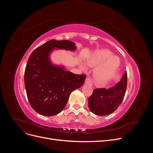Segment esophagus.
Returning <instances> with one entry per match:
<instances>
[{"mask_svg": "<svg viewBox=\"0 0 153 153\" xmlns=\"http://www.w3.org/2000/svg\"><path fill=\"white\" fill-rule=\"evenodd\" d=\"M85 84H88V85H92V80L91 79V78L89 77H87L86 79H85Z\"/></svg>", "mask_w": 153, "mask_h": 153, "instance_id": "obj_1", "label": "esophagus"}]
</instances>
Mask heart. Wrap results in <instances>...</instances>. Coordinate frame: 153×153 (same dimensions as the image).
Listing matches in <instances>:
<instances>
[{"mask_svg":"<svg viewBox=\"0 0 153 153\" xmlns=\"http://www.w3.org/2000/svg\"><path fill=\"white\" fill-rule=\"evenodd\" d=\"M92 66H98L95 70V76L101 80H108L116 73L120 64L119 59L116 56H112V53L109 50L98 51L87 62ZM82 68L85 69V66Z\"/></svg>","mask_w":153,"mask_h":153,"instance_id":"1","label":"heart"}]
</instances>
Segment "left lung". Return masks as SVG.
<instances>
[{"mask_svg":"<svg viewBox=\"0 0 153 153\" xmlns=\"http://www.w3.org/2000/svg\"><path fill=\"white\" fill-rule=\"evenodd\" d=\"M127 73H125L116 85L108 89H95L89 97V107L91 112L98 115H108L121 104L127 87Z\"/></svg>","mask_w":153,"mask_h":153,"instance_id":"obj_1","label":"left lung"}]
</instances>
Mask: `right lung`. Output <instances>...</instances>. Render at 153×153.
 Returning <instances> with one entry per match:
<instances>
[{
    "label": "right lung",
    "instance_id": "obj_1",
    "mask_svg": "<svg viewBox=\"0 0 153 153\" xmlns=\"http://www.w3.org/2000/svg\"><path fill=\"white\" fill-rule=\"evenodd\" d=\"M55 48L76 49L72 41L52 39L33 51L25 69L24 83L29 102L36 112L44 116L61 112L71 92L84 84L86 78L85 75H75L52 65L48 57Z\"/></svg>",
    "mask_w": 153,
    "mask_h": 153
}]
</instances>
